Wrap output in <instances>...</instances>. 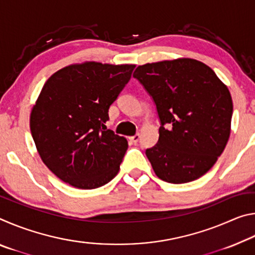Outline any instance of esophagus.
<instances>
[{
	"instance_id": "obj_1",
	"label": "esophagus",
	"mask_w": 255,
	"mask_h": 255,
	"mask_svg": "<svg viewBox=\"0 0 255 255\" xmlns=\"http://www.w3.org/2000/svg\"><path fill=\"white\" fill-rule=\"evenodd\" d=\"M139 133H136V135H133V136H131V137H129V139H130L133 144H136L138 140H139Z\"/></svg>"
}]
</instances>
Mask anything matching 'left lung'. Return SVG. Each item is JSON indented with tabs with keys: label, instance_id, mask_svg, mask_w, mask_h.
<instances>
[{
	"label": "left lung",
	"instance_id": "8db88e82",
	"mask_svg": "<svg viewBox=\"0 0 255 255\" xmlns=\"http://www.w3.org/2000/svg\"><path fill=\"white\" fill-rule=\"evenodd\" d=\"M156 105L157 144L146 156L159 179L179 184L207 173L231 135L233 101L227 86L192 58L147 63L133 72ZM165 123L170 128H163Z\"/></svg>",
	"mask_w": 255,
	"mask_h": 255
}]
</instances>
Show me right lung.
<instances>
[{
    "label": "right lung",
    "mask_w": 255,
    "mask_h": 255,
    "mask_svg": "<svg viewBox=\"0 0 255 255\" xmlns=\"http://www.w3.org/2000/svg\"><path fill=\"white\" fill-rule=\"evenodd\" d=\"M135 66L72 64L42 86L30 114V130L41 161L63 182L96 189L118 174L128 141L105 124Z\"/></svg>",
    "instance_id": "obj_1"
}]
</instances>
